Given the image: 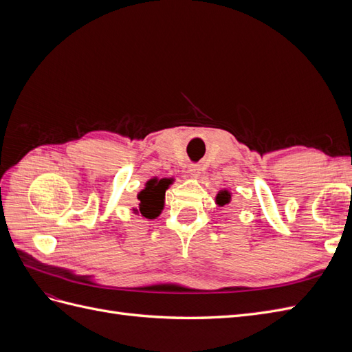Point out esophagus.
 Listing matches in <instances>:
<instances>
[{
    "mask_svg": "<svg viewBox=\"0 0 352 352\" xmlns=\"http://www.w3.org/2000/svg\"><path fill=\"white\" fill-rule=\"evenodd\" d=\"M189 175L194 176V177H198L201 175V167L199 166H189Z\"/></svg>",
    "mask_w": 352,
    "mask_h": 352,
    "instance_id": "esophagus-1",
    "label": "esophagus"
}]
</instances>
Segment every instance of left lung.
<instances>
[{"label":"left lung","instance_id":"left-lung-1","mask_svg":"<svg viewBox=\"0 0 352 352\" xmlns=\"http://www.w3.org/2000/svg\"><path fill=\"white\" fill-rule=\"evenodd\" d=\"M230 199H232V195H230L229 190L228 189H223V190H219V194L216 195V204L223 207V206L229 204Z\"/></svg>","mask_w":352,"mask_h":352}]
</instances>
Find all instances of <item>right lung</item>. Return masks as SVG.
Here are the masks:
<instances>
[{"label": "right lung", "mask_w": 352, "mask_h": 352, "mask_svg": "<svg viewBox=\"0 0 352 352\" xmlns=\"http://www.w3.org/2000/svg\"><path fill=\"white\" fill-rule=\"evenodd\" d=\"M173 184V179H150L145 184V188L138 194L140 208H133L135 214H141L145 219H155L164 208L166 189Z\"/></svg>", "instance_id": "1"}]
</instances>
